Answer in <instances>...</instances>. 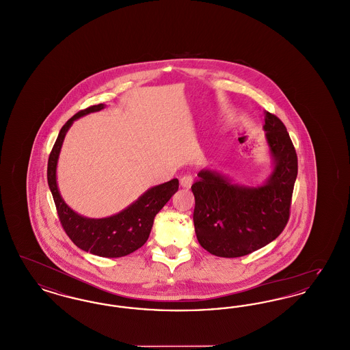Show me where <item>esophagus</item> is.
I'll use <instances>...</instances> for the list:
<instances>
[{
    "label": "esophagus",
    "instance_id": "1",
    "mask_svg": "<svg viewBox=\"0 0 350 350\" xmlns=\"http://www.w3.org/2000/svg\"><path fill=\"white\" fill-rule=\"evenodd\" d=\"M180 183H181V186H183V187L189 189V187L193 185V176H190V174H185V176L181 177Z\"/></svg>",
    "mask_w": 350,
    "mask_h": 350
}]
</instances>
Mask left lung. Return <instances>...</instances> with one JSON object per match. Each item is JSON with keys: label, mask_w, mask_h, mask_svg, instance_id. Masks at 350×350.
Wrapping results in <instances>:
<instances>
[{"label": "left lung", "mask_w": 350, "mask_h": 350, "mask_svg": "<svg viewBox=\"0 0 350 350\" xmlns=\"http://www.w3.org/2000/svg\"><path fill=\"white\" fill-rule=\"evenodd\" d=\"M267 144L274 169L257 187L230 183L204 169L191 190L194 227L202 248L217 257H241L275 240L287 224L298 157L280 118L265 111Z\"/></svg>", "instance_id": "1"}]
</instances>
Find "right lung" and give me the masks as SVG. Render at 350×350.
I'll return each instance as SVG.
<instances>
[{"label":"right lung","mask_w":350,"mask_h":350,"mask_svg":"<svg viewBox=\"0 0 350 350\" xmlns=\"http://www.w3.org/2000/svg\"><path fill=\"white\" fill-rule=\"evenodd\" d=\"M103 107L105 105L100 103L81 110L62 127L49 157L47 180L60 223L69 239L85 252L100 257L116 258L127 256L146 244L150 237L153 219L178 190V180L173 178L150 187L133 204L113 217L90 219L75 213L63 200L57 189L56 165L59 153L72 123L89 113L100 111Z\"/></svg>","instance_id":"obj_1"}]
</instances>
